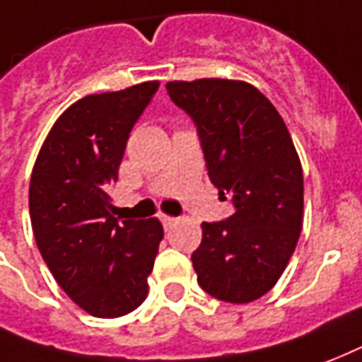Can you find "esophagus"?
Wrapping results in <instances>:
<instances>
[{
    "label": "esophagus",
    "instance_id": "esophagus-1",
    "mask_svg": "<svg viewBox=\"0 0 362 362\" xmlns=\"http://www.w3.org/2000/svg\"><path fill=\"white\" fill-rule=\"evenodd\" d=\"M160 220H162L163 228L165 229H171L177 223V218H171V216H160Z\"/></svg>",
    "mask_w": 362,
    "mask_h": 362
}]
</instances>
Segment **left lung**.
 Here are the masks:
<instances>
[{
  "mask_svg": "<svg viewBox=\"0 0 362 362\" xmlns=\"http://www.w3.org/2000/svg\"><path fill=\"white\" fill-rule=\"evenodd\" d=\"M175 104L199 131L208 177L229 200L228 220L202 223L192 252L200 287L226 303H250L276 286L303 229V168L291 134L252 84L171 81Z\"/></svg>",
  "mask_w": 362,
  "mask_h": 362,
  "instance_id": "1",
  "label": "left lung"
}]
</instances>
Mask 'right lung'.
<instances>
[{"mask_svg":"<svg viewBox=\"0 0 362 362\" xmlns=\"http://www.w3.org/2000/svg\"><path fill=\"white\" fill-rule=\"evenodd\" d=\"M160 83L90 94L55 121L34 163L28 206L38 250L55 281L88 315L117 318L146 299L163 239L160 220L113 216L129 133Z\"/></svg>","mask_w":362,"mask_h":362,"instance_id":"1","label":"right lung"}]
</instances>
